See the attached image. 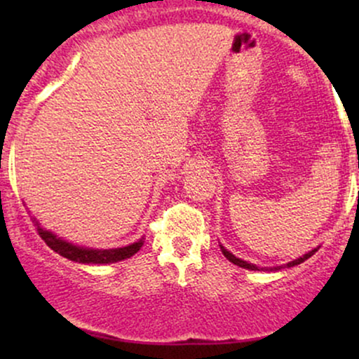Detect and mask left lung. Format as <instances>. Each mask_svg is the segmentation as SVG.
<instances>
[{
    "mask_svg": "<svg viewBox=\"0 0 359 359\" xmlns=\"http://www.w3.org/2000/svg\"><path fill=\"white\" fill-rule=\"evenodd\" d=\"M221 250H222V253H224V257L228 258L229 262H231V263H234V265L241 266V269H248V270H259L257 265H253V263H248V262H245V259H240V258H236V257H234L233 253H229L228 250H224V248H222V246H221ZM316 251H317V248H316V250H312V251H309V253L304 255V257H300V258H297V259H294V262H290V263H288L287 266H295V265H300V263H302V262H306L307 258H311L312 255L316 253Z\"/></svg>",
    "mask_w": 359,
    "mask_h": 359,
    "instance_id": "1",
    "label": "left lung"
}]
</instances>
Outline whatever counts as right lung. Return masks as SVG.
I'll use <instances>...</instances> for the list:
<instances>
[{
	"instance_id": "right-lung-1",
	"label": "right lung",
	"mask_w": 359,
	"mask_h": 359,
	"mask_svg": "<svg viewBox=\"0 0 359 359\" xmlns=\"http://www.w3.org/2000/svg\"><path fill=\"white\" fill-rule=\"evenodd\" d=\"M36 233L40 234V238L47 243L48 248H52L55 253H59L60 257L72 259V262L79 263H114L121 262V259H126L133 257L137 251L142 248L143 240H140L133 245L125 246V248H114V250H90V248H81V246L72 245V243H67L60 238H57L55 234L43 229L39 222H35Z\"/></svg>"
}]
</instances>
